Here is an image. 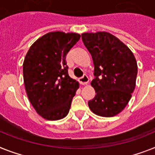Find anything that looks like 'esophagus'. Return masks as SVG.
Returning <instances> with one entry per match:
<instances>
[{
    "instance_id": "esophagus-1",
    "label": "esophagus",
    "mask_w": 155,
    "mask_h": 155,
    "mask_svg": "<svg viewBox=\"0 0 155 155\" xmlns=\"http://www.w3.org/2000/svg\"><path fill=\"white\" fill-rule=\"evenodd\" d=\"M79 81L81 85H85L87 83L89 82V78L86 74H84L80 79H79Z\"/></svg>"
}]
</instances>
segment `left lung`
<instances>
[{"mask_svg":"<svg viewBox=\"0 0 155 155\" xmlns=\"http://www.w3.org/2000/svg\"><path fill=\"white\" fill-rule=\"evenodd\" d=\"M94 65L91 85L96 95L89 101L93 113L104 117L119 114L128 104L135 88L138 66L131 50L105 31L81 34Z\"/></svg>","mask_w":155,"mask_h":155,"instance_id":"8db88e82","label":"left lung"}]
</instances>
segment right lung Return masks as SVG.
Returning a JSON list of instances; mask_svg holds the SVG:
<instances>
[{
  "instance_id": "right-lung-1",
  "label": "right lung",
  "mask_w": 155,
  "mask_h": 155,
  "mask_svg": "<svg viewBox=\"0 0 155 155\" xmlns=\"http://www.w3.org/2000/svg\"><path fill=\"white\" fill-rule=\"evenodd\" d=\"M77 33L54 31L37 39L23 64L27 94L35 111L48 120L67 116L79 84L68 74L66 54L80 39Z\"/></svg>"
}]
</instances>
